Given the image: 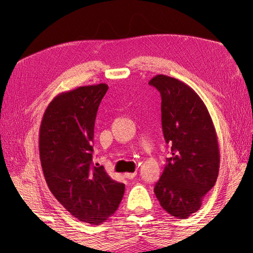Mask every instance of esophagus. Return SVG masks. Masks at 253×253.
I'll return each instance as SVG.
<instances>
[{
	"instance_id": "1",
	"label": "esophagus",
	"mask_w": 253,
	"mask_h": 253,
	"mask_svg": "<svg viewBox=\"0 0 253 253\" xmlns=\"http://www.w3.org/2000/svg\"><path fill=\"white\" fill-rule=\"evenodd\" d=\"M136 176H137V171H133V173H126L125 174V177H126V178H128V179L135 178Z\"/></svg>"
}]
</instances>
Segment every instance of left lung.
I'll return each instance as SVG.
<instances>
[{
	"instance_id": "8db88e82",
	"label": "left lung",
	"mask_w": 253,
	"mask_h": 253,
	"mask_svg": "<svg viewBox=\"0 0 253 253\" xmlns=\"http://www.w3.org/2000/svg\"><path fill=\"white\" fill-rule=\"evenodd\" d=\"M149 84L161 94L163 135L171 147L154 193L166 212L184 219L200 209L216 182V131L206 104L189 85L165 75H157Z\"/></svg>"
}]
</instances>
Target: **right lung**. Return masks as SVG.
<instances>
[{"label":"right lung","mask_w":253,"mask_h":253,"mask_svg":"<svg viewBox=\"0 0 253 253\" xmlns=\"http://www.w3.org/2000/svg\"><path fill=\"white\" fill-rule=\"evenodd\" d=\"M107 84L78 87L53 99L42 118L39 152L47 187L80 222L103 223L125 192L103 166L93 164L94 122Z\"/></svg>","instance_id":"add662e5"}]
</instances>
